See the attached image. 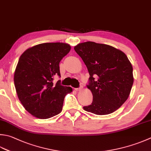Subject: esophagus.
I'll return each mask as SVG.
<instances>
[{
  "instance_id": "esophagus-1",
  "label": "esophagus",
  "mask_w": 151,
  "mask_h": 151,
  "mask_svg": "<svg viewBox=\"0 0 151 151\" xmlns=\"http://www.w3.org/2000/svg\"><path fill=\"white\" fill-rule=\"evenodd\" d=\"M82 88H83V87H82V86H80L79 88H76V91H80V90H81L82 89Z\"/></svg>"
}]
</instances>
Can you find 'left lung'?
<instances>
[{
  "instance_id": "8db88e82",
  "label": "left lung",
  "mask_w": 151,
  "mask_h": 151,
  "mask_svg": "<svg viewBox=\"0 0 151 151\" xmlns=\"http://www.w3.org/2000/svg\"><path fill=\"white\" fill-rule=\"evenodd\" d=\"M90 74L87 85L93 95L85 111L97 115L113 113L128 98L133 83V67L121 50L104 44L86 42L75 46ZM98 78L96 80L95 77Z\"/></svg>"
}]
</instances>
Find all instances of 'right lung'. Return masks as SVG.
Returning a JSON list of instances; mask_svg holds the SVG:
<instances>
[{
  "label": "right lung",
  "instance_id": "right-lung-1",
  "mask_svg": "<svg viewBox=\"0 0 151 151\" xmlns=\"http://www.w3.org/2000/svg\"><path fill=\"white\" fill-rule=\"evenodd\" d=\"M70 50L66 43L49 42L27 49L20 56L14 73V85L20 102L31 114L47 119L60 113L70 87L54 84L61 76L60 62Z\"/></svg>",
  "mask_w": 151,
  "mask_h": 151
}]
</instances>
